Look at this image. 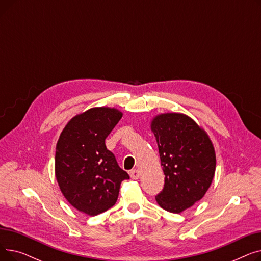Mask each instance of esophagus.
<instances>
[{"label":"esophagus","mask_w":261,"mask_h":261,"mask_svg":"<svg viewBox=\"0 0 261 261\" xmlns=\"http://www.w3.org/2000/svg\"><path fill=\"white\" fill-rule=\"evenodd\" d=\"M129 174H130V176H131V179H133V180H138L139 177H140V171H139L138 169L131 170V171L129 172Z\"/></svg>","instance_id":"esophagus-1"}]
</instances>
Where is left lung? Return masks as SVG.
Instances as JSON below:
<instances>
[{
	"label": "left lung",
	"mask_w": 261,
	"mask_h": 261,
	"mask_svg": "<svg viewBox=\"0 0 261 261\" xmlns=\"http://www.w3.org/2000/svg\"><path fill=\"white\" fill-rule=\"evenodd\" d=\"M165 184L155 197L160 206L180 214L200 201L216 170V153L207 133L189 116L164 113L151 121Z\"/></svg>",
	"instance_id": "obj_1"
}]
</instances>
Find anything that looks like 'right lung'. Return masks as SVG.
<instances>
[{
    "instance_id": "obj_1",
    "label": "right lung",
    "mask_w": 261,
    "mask_h": 261,
    "mask_svg": "<svg viewBox=\"0 0 261 261\" xmlns=\"http://www.w3.org/2000/svg\"><path fill=\"white\" fill-rule=\"evenodd\" d=\"M121 116L114 108L89 109L66 123L57 142L55 174L61 193L89 216L111 208L121 182L129 179L105 143Z\"/></svg>"
}]
</instances>
